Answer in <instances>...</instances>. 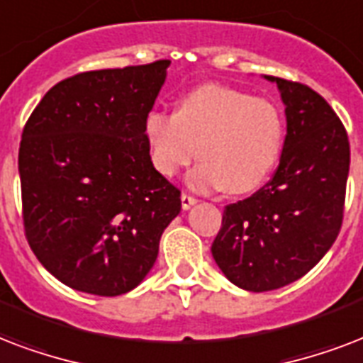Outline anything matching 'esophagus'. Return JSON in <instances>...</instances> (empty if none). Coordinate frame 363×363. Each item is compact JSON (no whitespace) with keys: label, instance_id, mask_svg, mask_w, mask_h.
Instances as JSON below:
<instances>
[{"label":"esophagus","instance_id":"esophagus-1","mask_svg":"<svg viewBox=\"0 0 363 363\" xmlns=\"http://www.w3.org/2000/svg\"><path fill=\"white\" fill-rule=\"evenodd\" d=\"M195 204H196L195 196L187 195V193H184V195H182V208H184V210H189V208L195 206Z\"/></svg>","mask_w":363,"mask_h":363}]
</instances>
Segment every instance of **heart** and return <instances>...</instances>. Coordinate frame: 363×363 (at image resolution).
Returning a JSON list of instances; mask_svg holds the SVG:
<instances>
[{
  "label": "heart",
  "mask_w": 363,
  "mask_h": 363,
  "mask_svg": "<svg viewBox=\"0 0 363 363\" xmlns=\"http://www.w3.org/2000/svg\"><path fill=\"white\" fill-rule=\"evenodd\" d=\"M157 172L172 178L195 161L201 189L252 193L277 167L284 145L280 109L267 98L227 85H201L187 92L176 113L151 111L143 123Z\"/></svg>",
  "instance_id": "obj_1"
}]
</instances>
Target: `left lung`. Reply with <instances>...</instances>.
<instances>
[{"label":"left lung","mask_w":363,"mask_h":363,"mask_svg":"<svg viewBox=\"0 0 363 363\" xmlns=\"http://www.w3.org/2000/svg\"><path fill=\"white\" fill-rule=\"evenodd\" d=\"M286 106V140L272 179L223 210L212 244L221 272L248 291L296 282L335 242L342 223L350 145L318 92L265 75Z\"/></svg>","instance_id":"obj_1"}]
</instances>
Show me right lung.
Instances as JSON below:
<instances>
[{
  "mask_svg": "<svg viewBox=\"0 0 363 363\" xmlns=\"http://www.w3.org/2000/svg\"><path fill=\"white\" fill-rule=\"evenodd\" d=\"M170 60L85 72L56 83L18 150L30 248L62 284L115 297L142 282L182 210L143 134Z\"/></svg>",
  "mask_w": 363,
  "mask_h": 363,
  "instance_id": "obj_1",
  "label": "right lung"
}]
</instances>
